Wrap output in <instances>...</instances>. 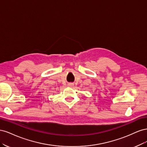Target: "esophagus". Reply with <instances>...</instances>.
I'll return each mask as SVG.
<instances>
[{
	"label": "esophagus",
	"instance_id": "esophagus-1",
	"mask_svg": "<svg viewBox=\"0 0 147 147\" xmlns=\"http://www.w3.org/2000/svg\"><path fill=\"white\" fill-rule=\"evenodd\" d=\"M68 86L70 87H72V86H74V84L73 83H69L68 84Z\"/></svg>",
	"mask_w": 147,
	"mask_h": 147
}]
</instances>
